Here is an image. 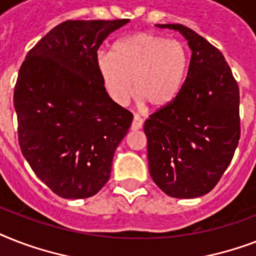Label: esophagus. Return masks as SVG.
<instances>
[{"label":"esophagus","instance_id":"1","mask_svg":"<svg viewBox=\"0 0 256 256\" xmlns=\"http://www.w3.org/2000/svg\"><path fill=\"white\" fill-rule=\"evenodd\" d=\"M144 126V120L140 118L138 114H134V118H132V130H140V128Z\"/></svg>","mask_w":256,"mask_h":256}]
</instances>
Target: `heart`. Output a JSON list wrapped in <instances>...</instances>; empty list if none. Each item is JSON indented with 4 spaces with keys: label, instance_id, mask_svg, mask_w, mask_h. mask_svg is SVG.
Segmentation results:
<instances>
[{
    "label": "heart",
    "instance_id": "1",
    "mask_svg": "<svg viewBox=\"0 0 256 256\" xmlns=\"http://www.w3.org/2000/svg\"><path fill=\"white\" fill-rule=\"evenodd\" d=\"M190 53L180 41L138 33L116 41L112 53L96 57V69L112 104L124 106L136 98L152 108L168 106L186 80ZM133 88H131V81Z\"/></svg>",
    "mask_w": 256,
    "mask_h": 256
}]
</instances>
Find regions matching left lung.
<instances>
[{
    "label": "left lung",
    "mask_w": 256,
    "mask_h": 256,
    "mask_svg": "<svg viewBox=\"0 0 256 256\" xmlns=\"http://www.w3.org/2000/svg\"><path fill=\"white\" fill-rule=\"evenodd\" d=\"M188 41L190 66L178 96L144 122L148 171L172 198L210 192L234 156L240 138L239 88L220 50L180 24Z\"/></svg>",
    "instance_id": "1"
}]
</instances>
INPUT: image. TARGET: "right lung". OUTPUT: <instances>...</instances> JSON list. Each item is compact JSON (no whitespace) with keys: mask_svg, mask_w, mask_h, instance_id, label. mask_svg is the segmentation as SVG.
Returning <instances> with one entry per match:
<instances>
[{"mask_svg":"<svg viewBox=\"0 0 256 256\" xmlns=\"http://www.w3.org/2000/svg\"><path fill=\"white\" fill-rule=\"evenodd\" d=\"M128 20H69L29 50L14 88L18 142L34 174L58 196L96 195L132 114L112 104L96 69L98 48Z\"/></svg>","mask_w":256,"mask_h":256,"instance_id":"1","label":"right lung"}]
</instances>
